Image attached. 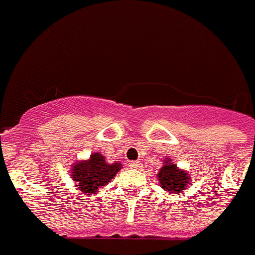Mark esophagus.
Masks as SVG:
<instances>
[{
    "label": "esophagus",
    "instance_id": "esophagus-1",
    "mask_svg": "<svg viewBox=\"0 0 255 255\" xmlns=\"http://www.w3.org/2000/svg\"><path fill=\"white\" fill-rule=\"evenodd\" d=\"M129 165L132 168H133V169H140V168H141V163H140V161H130Z\"/></svg>",
    "mask_w": 255,
    "mask_h": 255
}]
</instances>
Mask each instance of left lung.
<instances>
[{
    "label": "left lung",
    "instance_id": "left-lung-1",
    "mask_svg": "<svg viewBox=\"0 0 255 255\" xmlns=\"http://www.w3.org/2000/svg\"><path fill=\"white\" fill-rule=\"evenodd\" d=\"M156 177L161 189L170 194H181L191 182L189 170L181 169L168 156L163 161V167L160 168Z\"/></svg>",
    "mask_w": 255,
    "mask_h": 255
}]
</instances>
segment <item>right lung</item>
Instances as JSON below:
<instances>
[{
  "instance_id": "obj_1",
  "label": "right lung",
  "mask_w": 255,
  "mask_h": 255,
  "mask_svg": "<svg viewBox=\"0 0 255 255\" xmlns=\"http://www.w3.org/2000/svg\"><path fill=\"white\" fill-rule=\"evenodd\" d=\"M122 167L123 165L118 161L108 163L100 152H92L86 160L75 161L70 169V176L75 183V189L82 194L91 195L99 192L101 186L108 185Z\"/></svg>"
}]
</instances>
